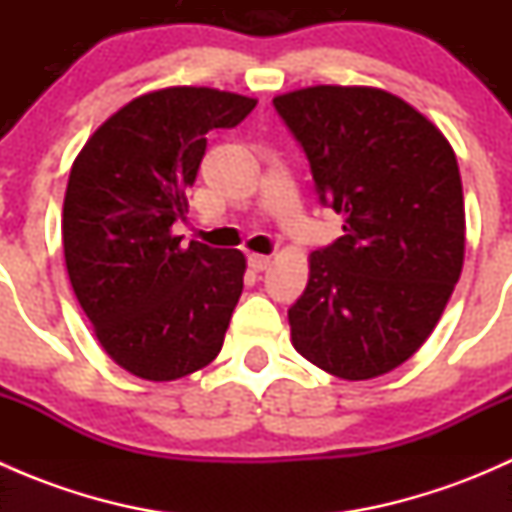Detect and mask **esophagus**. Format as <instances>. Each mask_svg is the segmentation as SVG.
<instances>
[{"mask_svg": "<svg viewBox=\"0 0 512 512\" xmlns=\"http://www.w3.org/2000/svg\"><path fill=\"white\" fill-rule=\"evenodd\" d=\"M247 262H250L252 270L262 272V270H267V267L272 265V257L270 255H250V257H247Z\"/></svg>", "mask_w": 512, "mask_h": 512, "instance_id": "1", "label": "esophagus"}]
</instances>
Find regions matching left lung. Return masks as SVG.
I'll return each instance as SVG.
<instances>
[{"label":"left lung","instance_id":"8db88e82","mask_svg":"<svg viewBox=\"0 0 512 512\" xmlns=\"http://www.w3.org/2000/svg\"><path fill=\"white\" fill-rule=\"evenodd\" d=\"M344 235L309 255L289 307L292 347L347 381L389 374L431 337L466 255V210L448 138L374 86H309L272 98Z\"/></svg>","mask_w":512,"mask_h":512}]
</instances>
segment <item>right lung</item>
Listing matches in <instances>:
<instances>
[{"label": "right lung", "instance_id": "right-lung-1", "mask_svg": "<svg viewBox=\"0 0 512 512\" xmlns=\"http://www.w3.org/2000/svg\"><path fill=\"white\" fill-rule=\"evenodd\" d=\"M257 98L168 86L136 96L91 133L71 165L64 260L103 352L128 374L175 381L223 349L242 294L240 250L180 245L208 131L232 128Z\"/></svg>", "mask_w": 512, "mask_h": 512}]
</instances>
